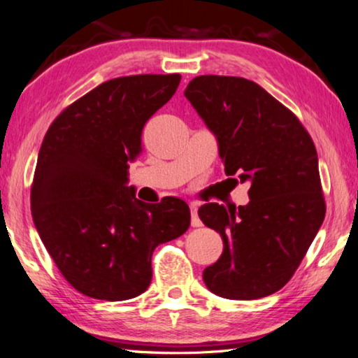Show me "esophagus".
<instances>
[{"label":"esophagus","mask_w":358,"mask_h":358,"mask_svg":"<svg viewBox=\"0 0 358 358\" xmlns=\"http://www.w3.org/2000/svg\"><path fill=\"white\" fill-rule=\"evenodd\" d=\"M189 210H191V225L201 227L202 223L199 220V215H197V202H189Z\"/></svg>","instance_id":"esophagus-1"}]
</instances>
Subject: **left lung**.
Returning <instances> with one entry per match:
<instances>
[{
	"label": "left lung",
	"instance_id": "obj_1",
	"mask_svg": "<svg viewBox=\"0 0 358 358\" xmlns=\"http://www.w3.org/2000/svg\"><path fill=\"white\" fill-rule=\"evenodd\" d=\"M185 96L215 135L225 173L250 183L246 206L209 202L197 212L223 239L202 278L225 299L273 294L294 275L327 212L315 145L297 117L250 80L201 76Z\"/></svg>",
	"mask_w": 358,
	"mask_h": 358
}]
</instances>
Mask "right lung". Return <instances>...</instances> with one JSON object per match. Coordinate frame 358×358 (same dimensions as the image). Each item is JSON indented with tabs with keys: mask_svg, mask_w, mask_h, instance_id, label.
Instances as JSON below:
<instances>
[{
	"mask_svg": "<svg viewBox=\"0 0 358 358\" xmlns=\"http://www.w3.org/2000/svg\"><path fill=\"white\" fill-rule=\"evenodd\" d=\"M180 73L101 83L64 109L41 143L31 217L57 268L82 294L127 301L148 289L159 244L189 227L185 201L145 204L128 186L146 122L177 92Z\"/></svg>",
	"mask_w": 358,
	"mask_h": 358,
	"instance_id": "obj_1",
	"label": "right lung"
}]
</instances>
